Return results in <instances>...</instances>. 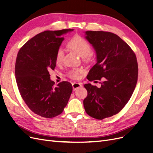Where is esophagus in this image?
Here are the masks:
<instances>
[{"mask_svg": "<svg viewBox=\"0 0 153 153\" xmlns=\"http://www.w3.org/2000/svg\"><path fill=\"white\" fill-rule=\"evenodd\" d=\"M82 87V84L81 83H77V82H74L72 83V88L74 91H76V90L78 88Z\"/></svg>", "mask_w": 153, "mask_h": 153, "instance_id": "esophagus-1", "label": "esophagus"}]
</instances>
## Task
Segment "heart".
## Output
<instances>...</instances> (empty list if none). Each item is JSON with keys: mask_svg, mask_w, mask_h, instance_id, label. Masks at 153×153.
<instances>
[{"mask_svg": "<svg viewBox=\"0 0 153 153\" xmlns=\"http://www.w3.org/2000/svg\"><path fill=\"white\" fill-rule=\"evenodd\" d=\"M67 46L71 50L76 52L77 54L82 57L85 61L89 60L92 56L91 45L84 38L80 36H76L68 42ZM64 58V51L62 48H59L55 54V61L56 64H60ZM83 72V70L79 68H76L68 71L67 76L72 79H79L80 78L81 74Z\"/></svg>", "mask_w": 153, "mask_h": 153, "instance_id": "b5f03b06", "label": "heart"}]
</instances>
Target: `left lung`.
Returning a JSON list of instances; mask_svg holds the SVG:
<instances>
[{
  "mask_svg": "<svg viewBox=\"0 0 153 153\" xmlns=\"http://www.w3.org/2000/svg\"><path fill=\"white\" fill-rule=\"evenodd\" d=\"M85 33L97 59L88 79L103 77L105 81L100 88L84 84L88 96L83 104L88 115L102 120L119 113L131 98L137 81V61L132 48L115 34L94 31Z\"/></svg>",
  "mask_w": 153,
  "mask_h": 153,
  "instance_id": "obj_1",
  "label": "left lung"
}]
</instances>
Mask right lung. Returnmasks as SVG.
<instances>
[{
	"label": "right lung",
	"instance_id": "obj_1",
	"mask_svg": "<svg viewBox=\"0 0 153 153\" xmlns=\"http://www.w3.org/2000/svg\"><path fill=\"white\" fill-rule=\"evenodd\" d=\"M73 29L45 31L28 40L19 50L15 64L17 85L22 100L33 112L45 118L62 114L72 91L62 81L55 86L50 71L56 66L55 54L64 36Z\"/></svg>",
	"mask_w": 153,
	"mask_h": 153
}]
</instances>
